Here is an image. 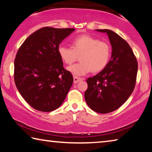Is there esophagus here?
Returning a JSON list of instances; mask_svg holds the SVG:
<instances>
[{
	"label": "esophagus",
	"instance_id": "34e87169",
	"mask_svg": "<svg viewBox=\"0 0 152 152\" xmlns=\"http://www.w3.org/2000/svg\"><path fill=\"white\" fill-rule=\"evenodd\" d=\"M82 78H78V77H76V76H74V84H76V83H78V82H80V81H81V80H82Z\"/></svg>",
	"mask_w": 152,
	"mask_h": 152
}]
</instances>
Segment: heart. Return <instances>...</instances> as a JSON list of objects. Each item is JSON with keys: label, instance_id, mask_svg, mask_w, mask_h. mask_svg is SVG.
<instances>
[{"label": "heart", "instance_id": "heart-1", "mask_svg": "<svg viewBox=\"0 0 152 152\" xmlns=\"http://www.w3.org/2000/svg\"><path fill=\"white\" fill-rule=\"evenodd\" d=\"M72 48L61 44L58 53L66 64H72L80 56L81 62L69 66L67 70L74 76H82L92 70L99 72L107 66L111 53L110 45L89 35H80L72 40Z\"/></svg>", "mask_w": 152, "mask_h": 152}]
</instances>
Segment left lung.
Segmentation results:
<instances>
[{
  "label": "left lung",
  "mask_w": 152,
  "mask_h": 152,
  "mask_svg": "<svg viewBox=\"0 0 152 152\" xmlns=\"http://www.w3.org/2000/svg\"><path fill=\"white\" fill-rule=\"evenodd\" d=\"M107 33L112 47L107 66L86 80L84 98L88 106L99 113H109L119 108L133 91L137 74V61L125 40L109 29H96Z\"/></svg>",
  "instance_id": "left-lung-1"
}]
</instances>
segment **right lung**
<instances>
[{
	"label": "right lung",
	"instance_id": "right-lung-1",
	"mask_svg": "<svg viewBox=\"0 0 152 152\" xmlns=\"http://www.w3.org/2000/svg\"><path fill=\"white\" fill-rule=\"evenodd\" d=\"M73 28L43 27L32 33L20 46L15 60V82L30 106L42 112L61 106L73 83L58 53L62 41Z\"/></svg>",
	"mask_w": 152,
	"mask_h": 152
}]
</instances>
